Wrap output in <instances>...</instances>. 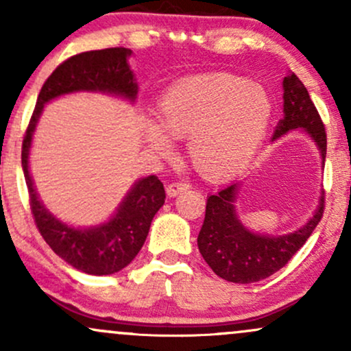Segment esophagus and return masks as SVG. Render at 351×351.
I'll use <instances>...</instances> for the list:
<instances>
[{
  "label": "esophagus",
  "mask_w": 351,
  "mask_h": 351,
  "mask_svg": "<svg viewBox=\"0 0 351 351\" xmlns=\"http://www.w3.org/2000/svg\"><path fill=\"white\" fill-rule=\"evenodd\" d=\"M189 189V184L188 183H170L167 186V195L170 196V198H175V196L181 195V193L188 191Z\"/></svg>",
  "instance_id": "34e87169"
}]
</instances>
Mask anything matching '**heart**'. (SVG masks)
Here are the masks:
<instances>
[{"label":"heart","instance_id":"b5f03b06","mask_svg":"<svg viewBox=\"0 0 351 351\" xmlns=\"http://www.w3.org/2000/svg\"><path fill=\"white\" fill-rule=\"evenodd\" d=\"M274 117L267 88L229 72H213L173 84L158 100L160 125L145 122V140L160 156L173 138H188L193 168L211 183H224L251 163Z\"/></svg>","mask_w":351,"mask_h":351}]
</instances>
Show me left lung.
Segmentation results:
<instances>
[{
    "instance_id": "8db88e82",
    "label": "left lung",
    "mask_w": 351,
    "mask_h": 351,
    "mask_svg": "<svg viewBox=\"0 0 351 351\" xmlns=\"http://www.w3.org/2000/svg\"><path fill=\"white\" fill-rule=\"evenodd\" d=\"M282 88L284 119L277 123L272 142L300 128L315 142L324 165L327 155V134L308 90L293 72H289L287 77L282 80ZM239 186L236 181L221 189L217 195L209 196L204 223L198 234V247L206 264L221 279L234 284H251L267 279L292 259L320 223L325 198L320 196L312 217L297 231L269 236L249 231L241 223L234 206Z\"/></svg>"
}]
</instances>
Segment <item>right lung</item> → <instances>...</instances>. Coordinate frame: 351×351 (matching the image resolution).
Wrapping results in <instances>:
<instances>
[{
    "label": "right lung",
    "instance_id": "add662e5",
    "mask_svg": "<svg viewBox=\"0 0 351 351\" xmlns=\"http://www.w3.org/2000/svg\"><path fill=\"white\" fill-rule=\"evenodd\" d=\"M127 47L88 51L72 56L47 77L38 95L29 127L23 140L21 165L29 191L36 226L60 259L90 276H108L127 267L147 239L153 216L165 203L163 183L155 175L135 181L117 211L106 223L90 228H74L62 223L39 199L29 173V152L43 108L51 100L74 92H102L134 104L138 84Z\"/></svg>",
    "mask_w": 351,
    "mask_h": 351
}]
</instances>
